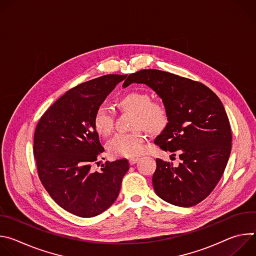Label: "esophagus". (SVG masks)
Segmentation results:
<instances>
[{"label":"esophagus","instance_id":"34e87169","mask_svg":"<svg viewBox=\"0 0 256 256\" xmlns=\"http://www.w3.org/2000/svg\"><path fill=\"white\" fill-rule=\"evenodd\" d=\"M138 161V158H132V159L128 160L130 165H134V164H136Z\"/></svg>","mask_w":256,"mask_h":256}]
</instances>
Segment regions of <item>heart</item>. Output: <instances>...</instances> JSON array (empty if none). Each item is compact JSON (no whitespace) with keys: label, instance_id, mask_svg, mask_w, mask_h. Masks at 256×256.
Returning a JSON list of instances; mask_svg holds the SVG:
<instances>
[{"label":"heart","instance_id":"heart-1","mask_svg":"<svg viewBox=\"0 0 256 256\" xmlns=\"http://www.w3.org/2000/svg\"><path fill=\"white\" fill-rule=\"evenodd\" d=\"M116 105L122 112L134 114V128L132 132L116 134L108 142L107 148L114 157L132 158L138 156L144 148V134L140 128L151 134L161 132L168 122L167 108L161 101L151 100L144 91H132L122 95ZM114 116L103 106L98 107L93 116V128L103 136H109L114 130Z\"/></svg>","mask_w":256,"mask_h":256}]
</instances>
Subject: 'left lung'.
<instances>
[{"mask_svg":"<svg viewBox=\"0 0 256 256\" xmlns=\"http://www.w3.org/2000/svg\"><path fill=\"white\" fill-rule=\"evenodd\" d=\"M132 83L146 84L162 98L168 122L154 142L165 151H177L181 160L173 167L156 159L155 192L174 206L198 204L218 184L231 153V126L221 100L198 81L159 70L134 72L122 87Z\"/></svg>","mask_w":256,"mask_h":256,"instance_id":"1","label":"left lung"}]
</instances>
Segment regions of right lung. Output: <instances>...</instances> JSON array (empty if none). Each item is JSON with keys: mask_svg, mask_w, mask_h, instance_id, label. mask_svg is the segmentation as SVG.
<instances>
[{"mask_svg": "<svg viewBox=\"0 0 256 256\" xmlns=\"http://www.w3.org/2000/svg\"><path fill=\"white\" fill-rule=\"evenodd\" d=\"M126 75H105L66 91L40 118L34 132L33 154L42 186L64 210L95 216L118 196L128 160L105 162L91 172L104 151L93 128L96 109Z\"/></svg>", "mask_w": 256, "mask_h": 256, "instance_id": "1", "label": "right lung"}]
</instances>
